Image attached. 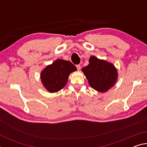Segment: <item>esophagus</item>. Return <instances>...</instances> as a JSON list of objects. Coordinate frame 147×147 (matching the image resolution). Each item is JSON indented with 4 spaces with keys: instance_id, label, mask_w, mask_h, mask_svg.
I'll return each instance as SVG.
<instances>
[{
    "instance_id": "esophagus-1",
    "label": "esophagus",
    "mask_w": 147,
    "mask_h": 147,
    "mask_svg": "<svg viewBox=\"0 0 147 147\" xmlns=\"http://www.w3.org/2000/svg\"><path fill=\"white\" fill-rule=\"evenodd\" d=\"M76 68H77V69H78V71L80 70V69H81L80 65H76Z\"/></svg>"
}]
</instances>
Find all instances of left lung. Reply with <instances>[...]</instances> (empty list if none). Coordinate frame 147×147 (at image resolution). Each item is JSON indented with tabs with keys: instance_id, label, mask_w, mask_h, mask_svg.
<instances>
[{
	"instance_id": "left-lung-1",
	"label": "left lung",
	"mask_w": 147,
	"mask_h": 147,
	"mask_svg": "<svg viewBox=\"0 0 147 147\" xmlns=\"http://www.w3.org/2000/svg\"><path fill=\"white\" fill-rule=\"evenodd\" d=\"M89 84L94 90L105 93L113 88L118 79L117 69L110 62L94 56L89 59V64L82 69Z\"/></svg>"
}]
</instances>
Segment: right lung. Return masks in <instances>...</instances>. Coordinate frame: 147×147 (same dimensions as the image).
I'll return each mask as SVG.
<instances>
[{
  "label": "right lung",
  "instance_id": "right-lung-1",
  "mask_svg": "<svg viewBox=\"0 0 147 147\" xmlns=\"http://www.w3.org/2000/svg\"><path fill=\"white\" fill-rule=\"evenodd\" d=\"M76 70V67L71 61L61 59H56L41 71V83L50 93H56L65 86L69 76Z\"/></svg>",
  "mask_w": 147,
  "mask_h": 147
}]
</instances>
